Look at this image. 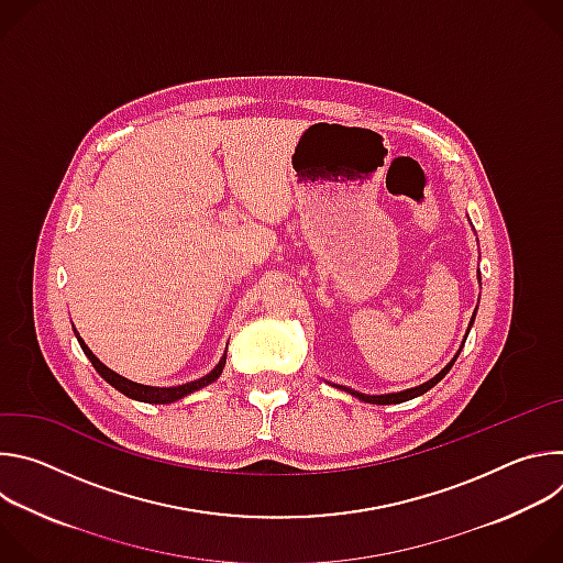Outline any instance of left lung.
Wrapping results in <instances>:
<instances>
[{"label": "left lung", "mask_w": 563, "mask_h": 563, "mask_svg": "<svg viewBox=\"0 0 563 563\" xmlns=\"http://www.w3.org/2000/svg\"><path fill=\"white\" fill-rule=\"evenodd\" d=\"M476 278H478V285H481V272L476 274ZM474 316H476V309H474V313H472V318H470V325H467V332H465V336H463V343H461V347H459V352L454 354V358L437 374V376H432L430 380H426V383H421V385H417V387H410V389H404V391H391V394H363V391H356V389H352V387H345V385H336L339 389H343V391H347V394H352V396H356L358 400H365V404H374V406H389V404H406V400H412V398H417V396H421V394H426L428 389H432L450 369H452V365H454V361L459 358V354H461V350H463V345H465V339H467V334H470V328H472V323H474Z\"/></svg>", "instance_id": "8db88e82"}]
</instances>
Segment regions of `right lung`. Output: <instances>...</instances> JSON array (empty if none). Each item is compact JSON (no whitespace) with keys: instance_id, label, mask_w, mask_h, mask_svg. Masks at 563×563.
I'll return each mask as SVG.
<instances>
[{"instance_id":"1","label":"right lung","mask_w":563,"mask_h":563,"mask_svg":"<svg viewBox=\"0 0 563 563\" xmlns=\"http://www.w3.org/2000/svg\"><path fill=\"white\" fill-rule=\"evenodd\" d=\"M73 332H75V339H77L79 347H82V352L87 354V358L93 363V367L98 369V374H100L109 385H113L118 391H122V394H124V396H129V398L142 400V404H155V406H167V404H174V400H180V398H185V396L194 394L196 389H202V387L211 385V383L222 374L224 363H227V350H224V354H222V358L218 361V365H216L209 374H205V376H200V378H196V380H189V383H183V385H169V387L142 385V383L129 380V378L120 376L118 372H113L111 367H107V365H104V363H102V361H100V358L89 350V345L82 341V336L77 334V330H75V328H73Z\"/></svg>"}]
</instances>
